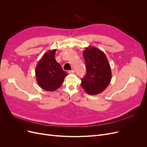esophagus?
<instances>
[{
  "label": "esophagus",
  "mask_w": 147,
  "mask_h": 147,
  "mask_svg": "<svg viewBox=\"0 0 147 147\" xmlns=\"http://www.w3.org/2000/svg\"><path fill=\"white\" fill-rule=\"evenodd\" d=\"M68 73L69 74H74L75 73V70H69L68 71Z\"/></svg>",
  "instance_id": "esophagus-1"
}]
</instances>
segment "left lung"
Masks as SVG:
<instances>
[{"label": "left lung", "mask_w": 147, "mask_h": 147, "mask_svg": "<svg viewBox=\"0 0 147 147\" xmlns=\"http://www.w3.org/2000/svg\"><path fill=\"white\" fill-rule=\"evenodd\" d=\"M83 54L87 72L82 79V87L88 94H100L111 82L112 72L108 59L103 51L92 46L86 48Z\"/></svg>", "instance_id": "1"}]
</instances>
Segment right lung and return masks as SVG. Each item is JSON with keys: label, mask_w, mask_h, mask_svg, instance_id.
Here are the masks:
<instances>
[{"label": "right lung", "mask_w": 147, "mask_h": 147, "mask_svg": "<svg viewBox=\"0 0 147 147\" xmlns=\"http://www.w3.org/2000/svg\"><path fill=\"white\" fill-rule=\"evenodd\" d=\"M56 50L47 52L35 67V77L38 85L47 91H54L63 84L67 75L55 58Z\"/></svg>", "instance_id": "obj_1"}]
</instances>
